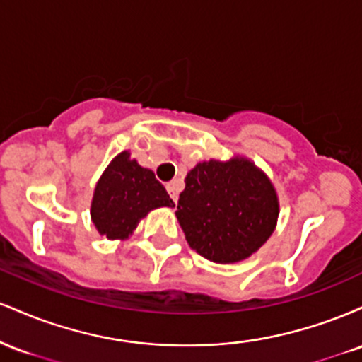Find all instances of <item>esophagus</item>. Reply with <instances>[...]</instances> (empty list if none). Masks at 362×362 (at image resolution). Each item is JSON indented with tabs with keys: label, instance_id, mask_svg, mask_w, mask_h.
<instances>
[{
	"label": "esophagus",
	"instance_id": "1",
	"mask_svg": "<svg viewBox=\"0 0 362 362\" xmlns=\"http://www.w3.org/2000/svg\"><path fill=\"white\" fill-rule=\"evenodd\" d=\"M167 190L170 194V197L173 199V202L178 201V192L182 190V182L180 180H172L170 184H167Z\"/></svg>",
	"mask_w": 362,
	"mask_h": 362
}]
</instances>
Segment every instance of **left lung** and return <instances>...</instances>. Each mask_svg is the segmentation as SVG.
<instances>
[{
	"label": "left lung",
	"mask_w": 362,
	"mask_h": 362,
	"mask_svg": "<svg viewBox=\"0 0 362 362\" xmlns=\"http://www.w3.org/2000/svg\"><path fill=\"white\" fill-rule=\"evenodd\" d=\"M175 216L192 250L216 264H233L267 242L279 201L269 177L247 158L209 160L187 173Z\"/></svg>",
	"instance_id": "1"
}]
</instances>
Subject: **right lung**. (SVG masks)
<instances>
[{
  "mask_svg": "<svg viewBox=\"0 0 362 362\" xmlns=\"http://www.w3.org/2000/svg\"><path fill=\"white\" fill-rule=\"evenodd\" d=\"M165 187L131 153H119L102 173L91 199V221L109 240H126L156 207H173Z\"/></svg>",
  "mask_w": 362,
  "mask_h": 362,
  "instance_id": "right-lung-1",
  "label": "right lung"
}]
</instances>
